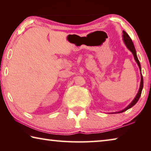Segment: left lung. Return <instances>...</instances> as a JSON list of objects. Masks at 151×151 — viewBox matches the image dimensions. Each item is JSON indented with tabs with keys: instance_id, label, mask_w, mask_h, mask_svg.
Instances as JSON below:
<instances>
[{
	"instance_id": "1",
	"label": "left lung",
	"mask_w": 151,
	"mask_h": 151,
	"mask_svg": "<svg viewBox=\"0 0 151 151\" xmlns=\"http://www.w3.org/2000/svg\"><path fill=\"white\" fill-rule=\"evenodd\" d=\"M122 33H123V35H122V39H123V41L124 42V44H125V45L127 46V47L129 48V50L132 53V55H133V56H134V60L137 62L138 66H139V69H140V76H141V79H140V88H139V92H138V93L137 94V95H136V96H135V98L133 99V101L131 102V103L130 104L129 106H127L124 109L122 110V111H121L114 112V113H121V112H123L124 111H126L127 110L129 109L130 108H131V107L133 106L134 104L137 103V101H139L140 96V95H141L142 90V88H143V78H142V75L141 74V67H140V62H139V59H138V57L137 56V52H136V50H135L134 44L132 41L131 37H129V35H128L126 32L124 31V30H123V31H122Z\"/></svg>"
}]
</instances>
